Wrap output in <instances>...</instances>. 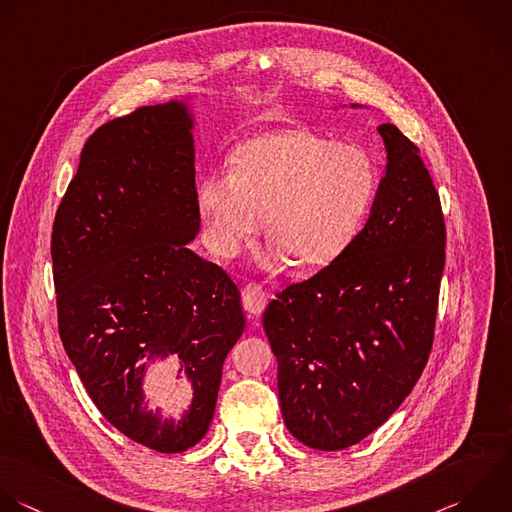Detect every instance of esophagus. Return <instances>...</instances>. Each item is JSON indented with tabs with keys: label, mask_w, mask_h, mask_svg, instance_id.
<instances>
[{
	"label": "esophagus",
	"mask_w": 512,
	"mask_h": 512,
	"mask_svg": "<svg viewBox=\"0 0 512 512\" xmlns=\"http://www.w3.org/2000/svg\"><path fill=\"white\" fill-rule=\"evenodd\" d=\"M241 299H243V309L247 311L249 317H259L267 305V293L255 283H249L243 287Z\"/></svg>",
	"instance_id": "34e87169"
}]
</instances>
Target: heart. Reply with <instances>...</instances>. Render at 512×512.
<instances>
[{
    "label": "heart",
    "mask_w": 512,
    "mask_h": 512,
    "mask_svg": "<svg viewBox=\"0 0 512 512\" xmlns=\"http://www.w3.org/2000/svg\"><path fill=\"white\" fill-rule=\"evenodd\" d=\"M377 185L369 153L303 127H281L241 143L231 173L197 183L195 205L213 253L233 257L263 227L267 267L289 255L319 269L353 243Z\"/></svg>",
    "instance_id": "obj_1"
}]
</instances>
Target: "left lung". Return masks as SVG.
<instances>
[{
  "label": "left lung",
  "mask_w": 512,
  "mask_h": 512,
  "mask_svg": "<svg viewBox=\"0 0 512 512\" xmlns=\"http://www.w3.org/2000/svg\"><path fill=\"white\" fill-rule=\"evenodd\" d=\"M377 131L387 165L363 231L263 313L283 421L319 451L379 429L417 385L433 345L447 237L439 193L419 147L393 123Z\"/></svg>",
  "instance_id": "obj_1"
}]
</instances>
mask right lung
Instances as JSON below:
<instances>
[{
	"instance_id": "obj_1",
	"label": "right lung",
	"mask_w": 512,
	"mask_h": 512,
	"mask_svg": "<svg viewBox=\"0 0 512 512\" xmlns=\"http://www.w3.org/2000/svg\"><path fill=\"white\" fill-rule=\"evenodd\" d=\"M193 129L189 97L99 127L51 235L63 349L101 415L159 453L205 437L225 357L245 329L237 285L187 247L201 225ZM165 362L192 387L179 416L144 397L148 371Z\"/></svg>"
}]
</instances>
